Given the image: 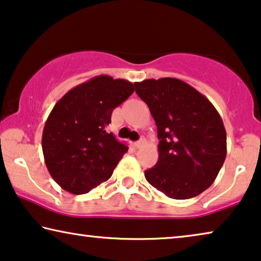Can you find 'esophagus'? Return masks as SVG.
I'll use <instances>...</instances> for the list:
<instances>
[{
  "label": "esophagus",
  "instance_id": "1",
  "mask_svg": "<svg viewBox=\"0 0 261 261\" xmlns=\"http://www.w3.org/2000/svg\"><path fill=\"white\" fill-rule=\"evenodd\" d=\"M145 144V139H141V141H137V142H135V146L137 149H139V148H142L143 145Z\"/></svg>",
  "mask_w": 261,
  "mask_h": 261
}]
</instances>
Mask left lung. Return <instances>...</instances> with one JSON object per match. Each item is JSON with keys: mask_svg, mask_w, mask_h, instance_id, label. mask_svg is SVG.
Masks as SVG:
<instances>
[{"mask_svg": "<svg viewBox=\"0 0 261 261\" xmlns=\"http://www.w3.org/2000/svg\"><path fill=\"white\" fill-rule=\"evenodd\" d=\"M157 126L159 161L145 170L146 181L164 195L187 200L215 181L227 153V136L214 105L176 78L135 83Z\"/></svg>", "mask_w": 261, "mask_h": 261, "instance_id": "1", "label": "left lung"}]
</instances>
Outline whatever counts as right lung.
<instances>
[{
    "instance_id": "add662e5",
    "label": "right lung",
    "mask_w": 261,
    "mask_h": 261,
    "mask_svg": "<svg viewBox=\"0 0 261 261\" xmlns=\"http://www.w3.org/2000/svg\"><path fill=\"white\" fill-rule=\"evenodd\" d=\"M134 91L127 80L98 75L54 105L43 127L42 151L50 176L66 192L86 194L111 177L129 148L106 126Z\"/></svg>"
}]
</instances>
